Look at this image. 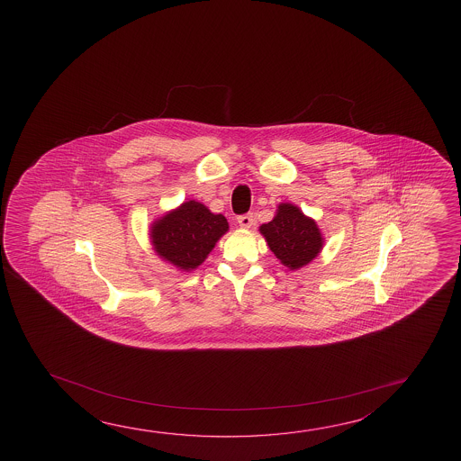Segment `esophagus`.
<instances>
[{
	"instance_id": "1",
	"label": "esophagus",
	"mask_w": 461,
	"mask_h": 461,
	"mask_svg": "<svg viewBox=\"0 0 461 461\" xmlns=\"http://www.w3.org/2000/svg\"><path fill=\"white\" fill-rule=\"evenodd\" d=\"M238 223H240V227L249 230V228H252L254 225H256V217H254L252 213L240 215V217H238Z\"/></svg>"
}]
</instances>
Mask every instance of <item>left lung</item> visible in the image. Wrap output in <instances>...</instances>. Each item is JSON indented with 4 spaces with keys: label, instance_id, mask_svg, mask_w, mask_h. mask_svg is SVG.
<instances>
[{
    "label": "left lung",
    "instance_id": "1",
    "mask_svg": "<svg viewBox=\"0 0 461 461\" xmlns=\"http://www.w3.org/2000/svg\"><path fill=\"white\" fill-rule=\"evenodd\" d=\"M258 230L273 254L289 270H299L310 264L325 242L317 221L289 203L279 204L272 221Z\"/></svg>",
    "mask_w": 461,
    "mask_h": 461
}]
</instances>
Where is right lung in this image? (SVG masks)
I'll return each instance as SVG.
<instances>
[{
    "label": "right lung",
    "instance_id": "1",
    "mask_svg": "<svg viewBox=\"0 0 461 461\" xmlns=\"http://www.w3.org/2000/svg\"><path fill=\"white\" fill-rule=\"evenodd\" d=\"M228 231L221 213H212L197 201L183 203L151 225V242L160 258L182 272L204 262L220 238Z\"/></svg>",
    "mask_w": 461,
    "mask_h": 461
}]
</instances>
